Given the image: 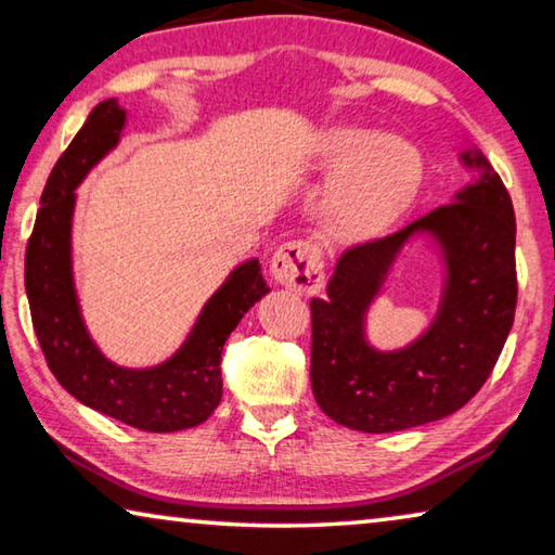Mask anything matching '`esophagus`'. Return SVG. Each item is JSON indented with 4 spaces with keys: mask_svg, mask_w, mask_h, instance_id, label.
<instances>
[{
    "mask_svg": "<svg viewBox=\"0 0 555 555\" xmlns=\"http://www.w3.org/2000/svg\"><path fill=\"white\" fill-rule=\"evenodd\" d=\"M271 276L276 284L296 291L300 296L321 294L325 284L321 249L311 242H286L271 257Z\"/></svg>",
    "mask_w": 555,
    "mask_h": 555,
    "instance_id": "esophagus-1",
    "label": "esophagus"
}]
</instances>
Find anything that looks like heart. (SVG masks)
<instances>
[{
    "label": "heart",
    "instance_id": "1",
    "mask_svg": "<svg viewBox=\"0 0 555 555\" xmlns=\"http://www.w3.org/2000/svg\"><path fill=\"white\" fill-rule=\"evenodd\" d=\"M311 171L327 181L321 201L325 234L340 244L382 237L413 203L426 181L421 149L406 137L362 127H333L313 144Z\"/></svg>",
    "mask_w": 555,
    "mask_h": 555
}]
</instances>
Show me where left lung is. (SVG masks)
Returning <instances> with one entry per match:
<instances>
[{"instance_id": "8db88e82", "label": "left lung", "mask_w": 555, "mask_h": 555, "mask_svg": "<svg viewBox=\"0 0 555 555\" xmlns=\"http://www.w3.org/2000/svg\"><path fill=\"white\" fill-rule=\"evenodd\" d=\"M473 173L460 191L409 228L347 249L311 300V384L318 406L340 426L393 434L463 409L490 377L516 308V222L502 178L477 146L460 152ZM426 236L444 261L439 308L427 331L382 351L366 333L402 249Z\"/></svg>"}]
</instances>
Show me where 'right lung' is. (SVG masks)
<instances>
[{
    "label": "right lung",
    "instance_id": "right-lung-1",
    "mask_svg": "<svg viewBox=\"0 0 555 555\" xmlns=\"http://www.w3.org/2000/svg\"><path fill=\"white\" fill-rule=\"evenodd\" d=\"M127 112L105 100L53 166L26 247V296L46 362L61 387L86 406L149 434H173L203 424L222 399V345L269 294L259 259L230 271L205 300L183 345L154 367H119L107 360L86 325L73 274V212L86 176L117 149Z\"/></svg>",
    "mask_w": 555,
    "mask_h": 555
}]
</instances>
